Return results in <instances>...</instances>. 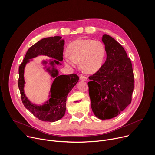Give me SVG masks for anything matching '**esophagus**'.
<instances>
[{"instance_id":"obj_1","label":"esophagus","mask_w":155,"mask_h":155,"mask_svg":"<svg viewBox=\"0 0 155 155\" xmlns=\"http://www.w3.org/2000/svg\"><path fill=\"white\" fill-rule=\"evenodd\" d=\"M80 79L81 80H82V81H87V77H86V76H84V75H81V76H80Z\"/></svg>"}]
</instances>
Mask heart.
<instances>
[{
  "mask_svg": "<svg viewBox=\"0 0 155 155\" xmlns=\"http://www.w3.org/2000/svg\"><path fill=\"white\" fill-rule=\"evenodd\" d=\"M105 48L102 42L92 39H78L71 43L68 54L64 56L65 64L74 67L79 61L81 69L87 74L98 71L103 64Z\"/></svg>",
  "mask_w": 155,
  "mask_h": 155,
  "instance_id": "1",
  "label": "heart"
}]
</instances>
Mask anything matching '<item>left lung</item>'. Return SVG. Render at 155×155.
Instances as JSON below:
<instances>
[{
  "label": "left lung",
  "instance_id": "8db88e82",
  "mask_svg": "<svg viewBox=\"0 0 155 155\" xmlns=\"http://www.w3.org/2000/svg\"><path fill=\"white\" fill-rule=\"evenodd\" d=\"M107 59L87 83L92 110L101 120L117 117L129 105L134 90L132 63L124 48L107 34L102 37Z\"/></svg>",
  "mask_w": 155,
  "mask_h": 155
}]
</instances>
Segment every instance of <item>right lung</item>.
I'll return each instance as SVG.
<instances>
[{"label":"right lung","mask_w":155,"mask_h":155,"mask_svg":"<svg viewBox=\"0 0 155 155\" xmlns=\"http://www.w3.org/2000/svg\"><path fill=\"white\" fill-rule=\"evenodd\" d=\"M61 37L55 36L43 38L38 41L28 50L23 62L19 67L18 87L21 100L25 107L38 120L43 121L54 122L62 118L65 112L66 100L69 93L78 81L77 75L72 74L68 75H58V71L54 65H61L59 61L63 60L64 40ZM39 55H48L55 59L50 62L52 69L47 70L55 78L51 90V98L42 106H37L31 103L26 97L24 91V72L26 64L29 59ZM43 63L46 64L47 61Z\"/></svg>","instance_id":"obj_1"}]
</instances>
